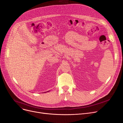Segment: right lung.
Wrapping results in <instances>:
<instances>
[{
    "instance_id": "1",
    "label": "right lung",
    "mask_w": 123,
    "mask_h": 123,
    "mask_svg": "<svg viewBox=\"0 0 123 123\" xmlns=\"http://www.w3.org/2000/svg\"><path fill=\"white\" fill-rule=\"evenodd\" d=\"M49 92V91H47V92Z\"/></svg>"
}]
</instances>
